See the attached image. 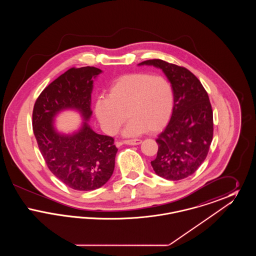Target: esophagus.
Masks as SVG:
<instances>
[{
    "instance_id": "esophagus-1",
    "label": "esophagus",
    "mask_w": 256,
    "mask_h": 256,
    "mask_svg": "<svg viewBox=\"0 0 256 256\" xmlns=\"http://www.w3.org/2000/svg\"><path fill=\"white\" fill-rule=\"evenodd\" d=\"M122 143L126 144V145L135 146V145H139L141 143V140H139V139H128V140H124Z\"/></svg>"
}]
</instances>
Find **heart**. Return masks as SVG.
Returning <instances> with one entry per match:
<instances>
[{"instance_id": "1", "label": "heart", "mask_w": 256, "mask_h": 256, "mask_svg": "<svg viewBox=\"0 0 256 256\" xmlns=\"http://www.w3.org/2000/svg\"><path fill=\"white\" fill-rule=\"evenodd\" d=\"M174 106V89L166 78L134 73L110 86L108 98L98 100L95 111L106 134H116L128 117L124 134L135 135L158 132L170 121Z\"/></svg>"}]
</instances>
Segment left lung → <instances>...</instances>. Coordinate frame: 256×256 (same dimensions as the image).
<instances>
[{
	"instance_id": "left-lung-1",
	"label": "left lung",
	"mask_w": 256,
	"mask_h": 256,
	"mask_svg": "<svg viewBox=\"0 0 256 256\" xmlns=\"http://www.w3.org/2000/svg\"><path fill=\"white\" fill-rule=\"evenodd\" d=\"M162 69L172 86L174 106L170 122L156 140L158 156L150 162L159 176L180 180L193 174L206 158L213 138V111L206 90L194 74L161 60L140 65Z\"/></svg>"
}]
</instances>
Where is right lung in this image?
Listing matches in <instances>:
<instances>
[{"mask_svg":"<svg viewBox=\"0 0 256 256\" xmlns=\"http://www.w3.org/2000/svg\"><path fill=\"white\" fill-rule=\"evenodd\" d=\"M100 72L90 66L70 68L41 92L32 111L34 134L49 170L78 191H92L108 182L118 148L113 137L96 134L86 122L71 136L56 134L52 119L60 110L76 108L88 120L93 78Z\"/></svg>","mask_w":256,"mask_h":256,"instance_id":"obj_1","label":"right lung"}]
</instances>
